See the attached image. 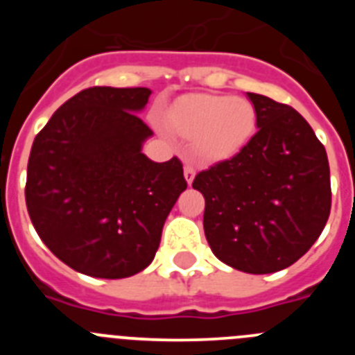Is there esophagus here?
Returning a JSON list of instances; mask_svg holds the SVG:
<instances>
[{
    "label": "esophagus",
    "mask_w": 355,
    "mask_h": 355,
    "mask_svg": "<svg viewBox=\"0 0 355 355\" xmlns=\"http://www.w3.org/2000/svg\"><path fill=\"white\" fill-rule=\"evenodd\" d=\"M193 178H196V167H193L192 162H187L184 163V180L188 184H192Z\"/></svg>",
    "instance_id": "34e87169"
}]
</instances>
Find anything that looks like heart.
Listing matches in <instances>:
<instances>
[{"mask_svg": "<svg viewBox=\"0 0 355 355\" xmlns=\"http://www.w3.org/2000/svg\"><path fill=\"white\" fill-rule=\"evenodd\" d=\"M168 124L184 139H196L200 158L222 162L247 146L256 130V108L243 97L192 94L172 106Z\"/></svg>", "mask_w": 355, "mask_h": 355, "instance_id": "heart-1", "label": "heart"}]
</instances>
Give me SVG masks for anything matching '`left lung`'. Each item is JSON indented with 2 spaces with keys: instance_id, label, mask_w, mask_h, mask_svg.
<instances>
[{
  "instance_id": "8db88e82",
  "label": "left lung",
  "mask_w": 355,
  "mask_h": 355,
  "mask_svg": "<svg viewBox=\"0 0 355 355\" xmlns=\"http://www.w3.org/2000/svg\"><path fill=\"white\" fill-rule=\"evenodd\" d=\"M258 133L231 159L196 175L206 199L213 254L247 274H272L302 258L331 213L325 147L291 106L247 92Z\"/></svg>"
}]
</instances>
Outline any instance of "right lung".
I'll return each instance as SVG.
<instances>
[{
  "label": "right lung",
  "instance_id": "right-lung-1",
  "mask_svg": "<svg viewBox=\"0 0 355 355\" xmlns=\"http://www.w3.org/2000/svg\"><path fill=\"white\" fill-rule=\"evenodd\" d=\"M146 87L85 89L56 110L31 146L26 206L56 258L90 277L122 279L155 259L172 206L187 190L178 158L142 153Z\"/></svg>",
  "mask_w": 355,
  "mask_h": 355
}]
</instances>
